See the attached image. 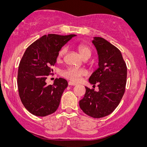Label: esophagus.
<instances>
[{"label": "esophagus", "mask_w": 147, "mask_h": 147, "mask_svg": "<svg viewBox=\"0 0 147 147\" xmlns=\"http://www.w3.org/2000/svg\"><path fill=\"white\" fill-rule=\"evenodd\" d=\"M68 85L69 86H76V84L74 83V82H68Z\"/></svg>", "instance_id": "obj_1"}]
</instances>
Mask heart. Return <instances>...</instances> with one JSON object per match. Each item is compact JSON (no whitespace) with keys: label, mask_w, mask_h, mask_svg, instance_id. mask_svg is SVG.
Wrapping results in <instances>:
<instances>
[{"label":"heart","mask_w":147,"mask_h":147,"mask_svg":"<svg viewBox=\"0 0 147 147\" xmlns=\"http://www.w3.org/2000/svg\"><path fill=\"white\" fill-rule=\"evenodd\" d=\"M78 51L80 55L82 57L86 58L87 57H90L91 55V50L88 46L84 45V44H80L78 46ZM67 51V48L63 47L61 49L59 53V57H63ZM86 75V71L83 69H78L76 67H68L67 69L63 70L61 72V76L63 78H67V79L71 80L74 82H79L82 77Z\"/></svg>","instance_id":"heart-1"}]
</instances>
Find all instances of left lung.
Returning <instances> with one entry per match:
<instances>
[{
    "label": "left lung",
    "mask_w": 147,
    "mask_h": 147,
    "mask_svg": "<svg viewBox=\"0 0 147 147\" xmlns=\"http://www.w3.org/2000/svg\"><path fill=\"white\" fill-rule=\"evenodd\" d=\"M98 55V68L89 78L98 92L86 88V94L80 101V107L91 117L100 118L109 115L119 104L124 92L127 67L122 53L115 46L102 37L92 40Z\"/></svg>",
    "instance_id": "obj_1"
}]
</instances>
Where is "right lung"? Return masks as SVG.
Returning <instances> with one entry per match:
<instances>
[{"instance_id": "obj_1", "label": "right lung", "mask_w": 147, "mask_h": 147, "mask_svg": "<svg viewBox=\"0 0 147 147\" xmlns=\"http://www.w3.org/2000/svg\"><path fill=\"white\" fill-rule=\"evenodd\" d=\"M76 35L48 34L35 41L26 49L20 61L17 75L19 94L25 108L33 115L46 116L59 107L67 82L56 78L47 85V77L53 71L59 51Z\"/></svg>"}]
</instances>
